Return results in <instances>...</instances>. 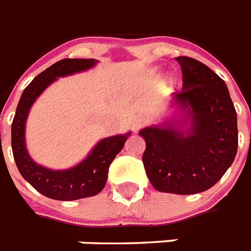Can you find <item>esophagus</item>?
Wrapping results in <instances>:
<instances>
[{
    "label": "esophagus",
    "mask_w": 251,
    "mask_h": 251,
    "mask_svg": "<svg viewBox=\"0 0 251 251\" xmlns=\"http://www.w3.org/2000/svg\"><path fill=\"white\" fill-rule=\"evenodd\" d=\"M145 122L146 120L143 117H137V118H134V121H133V130L134 131H137L141 126L145 125Z\"/></svg>",
    "instance_id": "1"
}]
</instances>
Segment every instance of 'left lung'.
Masks as SVG:
<instances>
[{
	"instance_id": "1",
	"label": "left lung",
	"mask_w": 251,
	"mask_h": 251,
	"mask_svg": "<svg viewBox=\"0 0 251 251\" xmlns=\"http://www.w3.org/2000/svg\"><path fill=\"white\" fill-rule=\"evenodd\" d=\"M182 90L171 96L163 122L139 130L142 160L157 191L189 195L212 187L232 165L238 147L237 113L226 82L201 61L177 57Z\"/></svg>"
}]
</instances>
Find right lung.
<instances>
[{"label": "right lung", "instance_id": "obj_1", "mask_svg": "<svg viewBox=\"0 0 251 251\" xmlns=\"http://www.w3.org/2000/svg\"><path fill=\"white\" fill-rule=\"evenodd\" d=\"M94 58H64L35 76L25 87L18 102L11 124V149L18 171L22 177L39 193L57 201H76L99 194L108 178V169L114 157L122 150L131 131L102 138L90 153L74 167L68 169H50L37 164L29 156L25 146V122L31 106L37 98L57 78L87 72L98 64Z\"/></svg>", "mask_w": 251, "mask_h": 251}]
</instances>
